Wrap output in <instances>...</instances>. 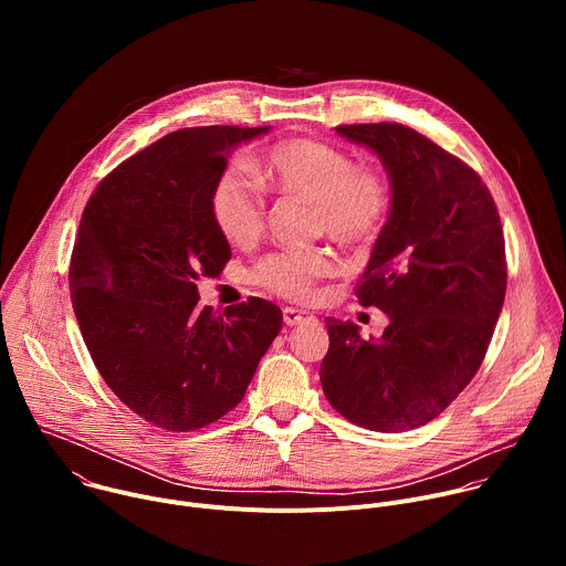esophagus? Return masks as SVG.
<instances>
[{
	"label": "esophagus",
	"instance_id": "34e87169",
	"mask_svg": "<svg viewBox=\"0 0 566 566\" xmlns=\"http://www.w3.org/2000/svg\"><path fill=\"white\" fill-rule=\"evenodd\" d=\"M315 317L300 311V308H293V306H286L284 308V322L289 327H300V325H306V322H313Z\"/></svg>",
	"mask_w": 566,
	"mask_h": 566
}]
</instances>
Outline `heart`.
<instances>
[{"label": "heart", "instance_id": "1", "mask_svg": "<svg viewBox=\"0 0 566 566\" xmlns=\"http://www.w3.org/2000/svg\"><path fill=\"white\" fill-rule=\"evenodd\" d=\"M273 190L313 203V230L347 249H363L378 237L391 208V186L382 170L329 143L291 138L273 145L264 160ZM210 212L219 232L234 247H251L266 223V201L241 166L226 168L214 181ZM334 273L327 253H271L253 269V280L289 300L311 295L317 280Z\"/></svg>", "mask_w": 566, "mask_h": 566}]
</instances>
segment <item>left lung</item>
Segmentation results:
<instances>
[{
	"label": "left lung",
	"mask_w": 566,
	"mask_h": 566,
	"mask_svg": "<svg viewBox=\"0 0 566 566\" xmlns=\"http://www.w3.org/2000/svg\"><path fill=\"white\" fill-rule=\"evenodd\" d=\"M336 132L378 154L389 177V217L356 286L389 325L365 340L327 317L319 382L352 423L408 432L439 417L489 352L506 295L502 221L481 177L423 134L398 123Z\"/></svg>",
	"instance_id": "8db88e82"
}]
</instances>
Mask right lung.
Masks as SVG:
<instances>
[{"label":"right lung","instance_id":"obj_1","mask_svg":"<svg viewBox=\"0 0 566 566\" xmlns=\"http://www.w3.org/2000/svg\"><path fill=\"white\" fill-rule=\"evenodd\" d=\"M271 127L172 132L112 170L80 219L69 266L75 319L125 406L172 432L206 428L244 398L282 329L277 304L251 297L226 317L199 308V277L230 260L210 195L228 156Z\"/></svg>","mask_w":566,"mask_h":566}]
</instances>
